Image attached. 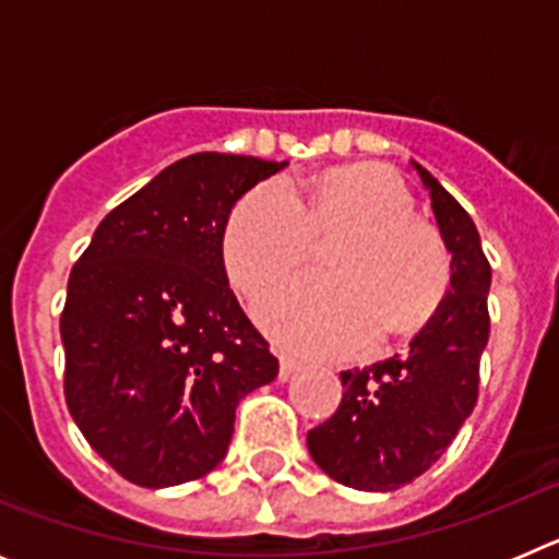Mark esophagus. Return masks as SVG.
<instances>
[{
    "label": "esophagus",
    "instance_id": "esophagus-1",
    "mask_svg": "<svg viewBox=\"0 0 559 559\" xmlns=\"http://www.w3.org/2000/svg\"><path fill=\"white\" fill-rule=\"evenodd\" d=\"M302 369V360L290 358V355H280V378L288 380L290 374H296Z\"/></svg>",
    "mask_w": 559,
    "mask_h": 559
}]
</instances>
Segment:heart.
Returning <instances> with one entry per match:
<instances>
[{
    "label": "heart",
    "mask_w": 559,
    "mask_h": 559,
    "mask_svg": "<svg viewBox=\"0 0 559 559\" xmlns=\"http://www.w3.org/2000/svg\"><path fill=\"white\" fill-rule=\"evenodd\" d=\"M412 212V192L383 165L338 167L299 192L265 181L226 221V271L240 294L254 296L305 263L313 237L341 235L324 257L328 276L271 288L257 319L299 353H360L378 330L400 338L423 328L451 285L442 237Z\"/></svg>",
    "instance_id": "obj_1"
}]
</instances>
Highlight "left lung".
<instances>
[{
	"mask_svg": "<svg viewBox=\"0 0 559 559\" xmlns=\"http://www.w3.org/2000/svg\"><path fill=\"white\" fill-rule=\"evenodd\" d=\"M412 165L451 251V288L406 353L341 372L338 408L308 431L313 462L353 490H397L445 453L476 406L478 360L490 338L492 271L476 224L426 167Z\"/></svg>",
	"mask_w": 559,
	"mask_h": 559,
	"instance_id": "left-lung-1",
	"label": "left lung"
}]
</instances>
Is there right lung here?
Instances as JSON below:
<instances>
[{"instance_id": "add662e5", "label": "right lung", "mask_w": 559, "mask_h": 559, "mask_svg": "<svg viewBox=\"0 0 559 559\" xmlns=\"http://www.w3.org/2000/svg\"><path fill=\"white\" fill-rule=\"evenodd\" d=\"M288 162L192 153L111 210L69 274L63 394L128 481L173 487L224 462L237 403L280 372L224 269L231 206Z\"/></svg>"}]
</instances>
